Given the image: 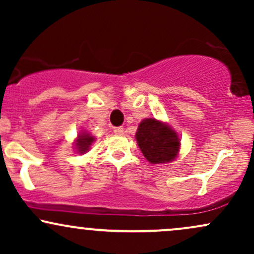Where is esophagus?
<instances>
[{
	"instance_id": "1",
	"label": "esophagus",
	"mask_w": 254,
	"mask_h": 254,
	"mask_svg": "<svg viewBox=\"0 0 254 254\" xmlns=\"http://www.w3.org/2000/svg\"><path fill=\"white\" fill-rule=\"evenodd\" d=\"M115 133L116 135H123L124 133V127H115Z\"/></svg>"
}]
</instances>
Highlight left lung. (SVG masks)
I'll return each instance as SVG.
<instances>
[{"label": "left lung", "instance_id": "1", "mask_svg": "<svg viewBox=\"0 0 254 254\" xmlns=\"http://www.w3.org/2000/svg\"><path fill=\"white\" fill-rule=\"evenodd\" d=\"M136 141L150 164H167L176 159L180 138L168 124L155 118H145L137 127Z\"/></svg>", "mask_w": 254, "mask_h": 254}]
</instances>
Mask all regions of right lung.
<instances>
[{
  "label": "right lung",
  "mask_w": 254,
  "mask_h": 254,
  "mask_svg": "<svg viewBox=\"0 0 254 254\" xmlns=\"http://www.w3.org/2000/svg\"><path fill=\"white\" fill-rule=\"evenodd\" d=\"M95 141V137L92 136L87 131H82L77 135V138L75 139V149L78 154H84L89 150L90 145Z\"/></svg>",
  "instance_id": "add662e5"
}]
</instances>
